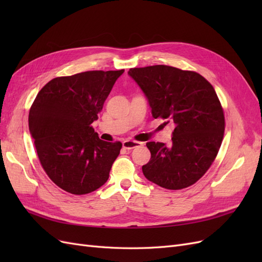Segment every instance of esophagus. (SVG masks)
Returning a JSON list of instances; mask_svg holds the SVG:
<instances>
[{"instance_id":"1","label":"esophagus","mask_w":262,"mask_h":262,"mask_svg":"<svg viewBox=\"0 0 262 262\" xmlns=\"http://www.w3.org/2000/svg\"><path fill=\"white\" fill-rule=\"evenodd\" d=\"M141 142H138V141H133V140H125L123 141V147L126 148V149H132L134 147H138V146H141Z\"/></svg>"}]
</instances>
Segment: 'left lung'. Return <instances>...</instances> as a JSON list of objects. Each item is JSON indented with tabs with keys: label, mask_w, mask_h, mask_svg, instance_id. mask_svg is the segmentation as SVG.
Instances as JSON below:
<instances>
[{
	"label": "left lung",
	"mask_w": 262,
	"mask_h": 262,
	"mask_svg": "<svg viewBox=\"0 0 262 262\" xmlns=\"http://www.w3.org/2000/svg\"><path fill=\"white\" fill-rule=\"evenodd\" d=\"M128 74L143 91L153 118L175 125L170 145L146 143L145 178L170 190L195 184L215 160L224 136L223 108L213 86L199 73L168 66L134 68Z\"/></svg>",
	"instance_id": "1"
}]
</instances>
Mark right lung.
<instances>
[{
    "mask_svg": "<svg viewBox=\"0 0 262 262\" xmlns=\"http://www.w3.org/2000/svg\"><path fill=\"white\" fill-rule=\"evenodd\" d=\"M119 71H87L47 83L29 110V132L39 161L55 185L72 194L100 188L122 147L98 138L97 120Z\"/></svg>",
    "mask_w": 262,
    "mask_h": 262,
    "instance_id": "obj_1",
    "label": "right lung"
}]
</instances>
